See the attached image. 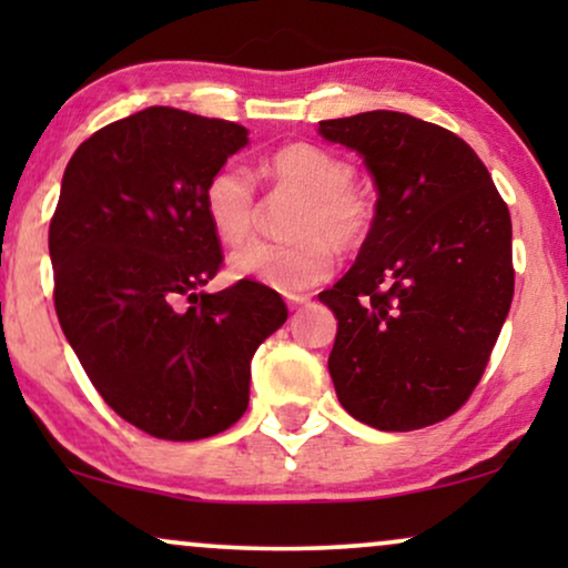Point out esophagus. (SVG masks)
<instances>
[{"instance_id":"obj_1","label":"esophagus","mask_w":568,"mask_h":568,"mask_svg":"<svg viewBox=\"0 0 568 568\" xmlns=\"http://www.w3.org/2000/svg\"><path fill=\"white\" fill-rule=\"evenodd\" d=\"M307 302H310V297H305V294H290V297H286V305H290L292 310L307 305Z\"/></svg>"}]
</instances>
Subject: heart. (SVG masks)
I'll return each mask as SVG.
<instances>
[{
    "label": "heart",
    "instance_id": "1",
    "mask_svg": "<svg viewBox=\"0 0 568 568\" xmlns=\"http://www.w3.org/2000/svg\"><path fill=\"white\" fill-rule=\"evenodd\" d=\"M266 173L278 193L300 199L290 224L297 240L245 245L230 255V274L284 294L310 290L331 276L333 245L354 251L369 237L375 209L352 185L354 168L323 146L286 144L268 160ZM204 212L224 245L243 243L258 212L251 173L237 162L216 170L204 189Z\"/></svg>",
    "mask_w": 568,
    "mask_h": 568
}]
</instances>
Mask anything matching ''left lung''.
Listing matches in <instances>:
<instances>
[{"instance_id": "8db88e82", "label": "left lung", "mask_w": 568, "mask_h": 568, "mask_svg": "<svg viewBox=\"0 0 568 568\" xmlns=\"http://www.w3.org/2000/svg\"><path fill=\"white\" fill-rule=\"evenodd\" d=\"M377 189L354 266L317 294L338 321L328 372L356 422L414 432L453 416L484 375L507 321L511 220L478 154L408 113L321 121Z\"/></svg>"}]
</instances>
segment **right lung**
I'll return each instance as SVG.
<instances>
[{
  "label": "right lung",
  "instance_id": "add662e5",
  "mask_svg": "<svg viewBox=\"0 0 568 568\" xmlns=\"http://www.w3.org/2000/svg\"><path fill=\"white\" fill-rule=\"evenodd\" d=\"M247 129L152 105L77 146L49 227L53 305L90 383L158 439L230 429L251 400V359L286 321L268 286L209 294L222 266L204 189Z\"/></svg>",
  "mask_w": 568,
  "mask_h": 568
}]
</instances>
